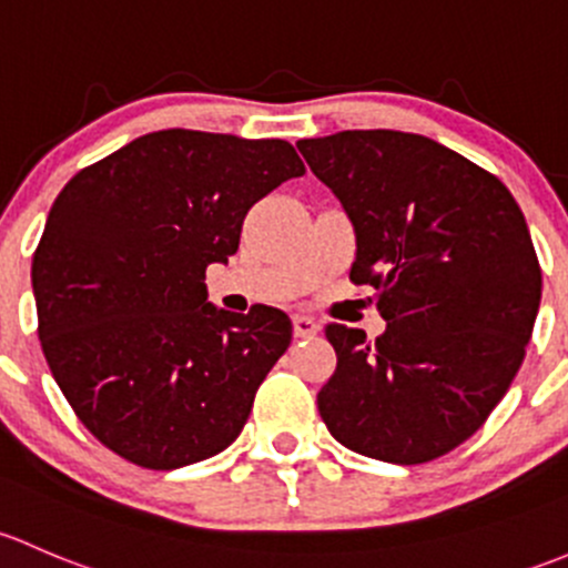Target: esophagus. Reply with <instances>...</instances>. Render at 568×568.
Returning a JSON list of instances; mask_svg holds the SVG:
<instances>
[{"instance_id": "34e87169", "label": "esophagus", "mask_w": 568, "mask_h": 568, "mask_svg": "<svg viewBox=\"0 0 568 568\" xmlns=\"http://www.w3.org/2000/svg\"><path fill=\"white\" fill-rule=\"evenodd\" d=\"M292 331H295V338H312L317 336L320 323L314 317H306V314H295L292 317Z\"/></svg>"}]
</instances>
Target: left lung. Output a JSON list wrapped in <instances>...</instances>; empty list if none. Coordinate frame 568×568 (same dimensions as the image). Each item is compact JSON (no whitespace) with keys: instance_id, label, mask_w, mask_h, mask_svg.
<instances>
[{"instance_id":"obj_1","label":"left lung","mask_w":568,"mask_h":568,"mask_svg":"<svg viewBox=\"0 0 568 568\" xmlns=\"http://www.w3.org/2000/svg\"><path fill=\"white\" fill-rule=\"evenodd\" d=\"M355 230L349 282L374 286V342L331 323L336 372L325 426L364 457L420 465L454 452L495 410L525 358L541 267L511 191L465 155L402 131L301 139Z\"/></svg>"}]
</instances>
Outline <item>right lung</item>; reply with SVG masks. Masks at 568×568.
I'll return each mask as SVG.
<instances>
[{"label": "right lung", "instance_id": "obj_1", "mask_svg": "<svg viewBox=\"0 0 568 568\" xmlns=\"http://www.w3.org/2000/svg\"><path fill=\"white\" fill-rule=\"evenodd\" d=\"M306 172L282 139L169 128L81 169L32 256L38 336L81 424L116 457L174 470L224 452L292 342L273 306L207 303L204 271L262 196Z\"/></svg>", "mask_w": 568, "mask_h": 568}]
</instances>
